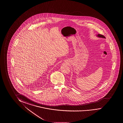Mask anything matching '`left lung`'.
Here are the masks:
<instances>
[{"instance_id":"obj_1","label":"left lung","mask_w":123,"mask_h":123,"mask_svg":"<svg viewBox=\"0 0 123 123\" xmlns=\"http://www.w3.org/2000/svg\"><path fill=\"white\" fill-rule=\"evenodd\" d=\"M96 36H97L98 37H99V38H101L106 39L105 37L104 36H103V35H101V34H98L96 35Z\"/></svg>"}]
</instances>
